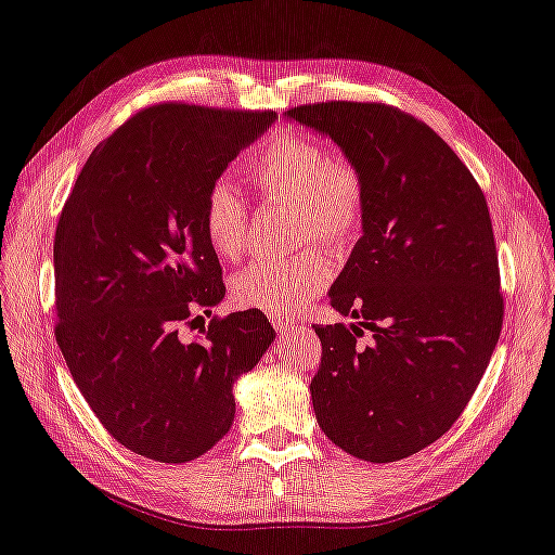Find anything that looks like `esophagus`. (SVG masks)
Wrapping results in <instances>:
<instances>
[{
	"instance_id": "34e87169",
	"label": "esophagus",
	"mask_w": 555,
	"mask_h": 555,
	"mask_svg": "<svg viewBox=\"0 0 555 555\" xmlns=\"http://www.w3.org/2000/svg\"><path fill=\"white\" fill-rule=\"evenodd\" d=\"M272 324H274V328H276L279 333H283V331H295V328H297V324H295L293 320H272Z\"/></svg>"
}]
</instances>
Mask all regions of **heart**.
Returning <instances> with one entry per match:
<instances>
[{
    "label": "heart",
    "instance_id": "1",
    "mask_svg": "<svg viewBox=\"0 0 555 555\" xmlns=\"http://www.w3.org/2000/svg\"><path fill=\"white\" fill-rule=\"evenodd\" d=\"M247 177L264 202L295 204L301 243L318 240L328 249H345L363 229L367 185L358 163L328 154L310 138H287L264 144L247 160ZM202 227L208 247L222 260H240L249 243V210L227 181H212L202 204ZM331 262L322 254L254 262L233 281L240 308L285 320L318 297L331 281Z\"/></svg>",
    "mask_w": 555,
    "mask_h": 555
}]
</instances>
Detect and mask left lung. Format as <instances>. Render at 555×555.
Wrapping results in <instances>:
<instances>
[{
    "label": "left lung",
    "instance_id": "8db88e82",
    "mask_svg": "<svg viewBox=\"0 0 555 555\" xmlns=\"http://www.w3.org/2000/svg\"><path fill=\"white\" fill-rule=\"evenodd\" d=\"M287 117L326 133L363 170V235L331 287L358 322L312 326L310 397L324 436L370 463L433 444L461 417L503 324L483 190L422 119L390 104L318 102ZM367 327L373 337L358 346Z\"/></svg>",
    "mask_w": 555,
    "mask_h": 555
}]
</instances>
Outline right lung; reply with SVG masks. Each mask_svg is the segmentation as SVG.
I'll use <instances>...</instances> for the list:
<instances>
[{
    "label": "right lung",
    "mask_w": 555,
    "mask_h": 555,
    "mask_svg": "<svg viewBox=\"0 0 555 555\" xmlns=\"http://www.w3.org/2000/svg\"><path fill=\"white\" fill-rule=\"evenodd\" d=\"M274 111L163 102L138 111L86 160L54 237V335L111 436L158 463H188L233 424V383L274 343L260 310L212 318L227 287L202 204Z\"/></svg>",
    "instance_id": "obj_1"
}]
</instances>
